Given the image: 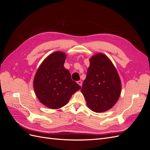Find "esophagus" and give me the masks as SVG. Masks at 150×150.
Here are the masks:
<instances>
[{
  "label": "esophagus",
  "mask_w": 150,
  "mask_h": 150,
  "mask_svg": "<svg viewBox=\"0 0 150 150\" xmlns=\"http://www.w3.org/2000/svg\"><path fill=\"white\" fill-rule=\"evenodd\" d=\"M77 83H78V84L79 85H80L81 86H82V81H78Z\"/></svg>",
  "instance_id": "34e87169"
}]
</instances>
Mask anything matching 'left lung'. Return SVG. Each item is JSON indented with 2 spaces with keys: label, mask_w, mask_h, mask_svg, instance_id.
<instances>
[{
  "label": "left lung",
  "mask_w": 150,
  "mask_h": 150,
  "mask_svg": "<svg viewBox=\"0 0 150 150\" xmlns=\"http://www.w3.org/2000/svg\"><path fill=\"white\" fill-rule=\"evenodd\" d=\"M89 62L81 92L92 111H108L120 96L121 84L119 75L111 61L103 54L93 56Z\"/></svg>",
  "instance_id": "left-lung-1"
}]
</instances>
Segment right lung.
Returning <instances> with one entry per match:
<instances>
[{"instance_id":"1","label":"right lung","mask_w":150,"mask_h":150,"mask_svg":"<svg viewBox=\"0 0 150 150\" xmlns=\"http://www.w3.org/2000/svg\"><path fill=\"white\" fill-rule=\"evenodd\" d=\"M66 55L57 51L49 55L39 67L34 79L36 96L44 105L59 109L65 106L81 86L71 79L64 67Z\"/></svg>"}]
</instances>
